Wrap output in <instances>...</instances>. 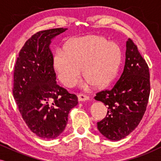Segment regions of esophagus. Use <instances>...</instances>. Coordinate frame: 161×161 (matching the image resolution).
Segmentation results:
<instances>
[{"mask_svg":"<svg viewBox=\"0 0 161 161\" xmlns=\"http://www.w3.org/2000/svg\"><path fill=\"white\" fill-rule=\"evenodd\" d=\"M78 99L79 102H83V101H86V100H89V97L87 95H85V94H80L78 95Z\"/></svg>","mask_w":161,"mask_h":161,"instance_id":"esophagus-1","label":"esophagus"}]
</instances>
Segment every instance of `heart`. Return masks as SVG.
<instances>
[{
    "label": "heart",
    "mask_w": 161,
    "mask_h": 161,
    "mask_svg": "<svg viewBox=\"0 0 161 161\" xmlns=\"http://www.w3.org/2000/svg\"><path fill=\"white\" fill-rule=\"evenodd\" d=\"M121 61L122 51L117 44L98 35H88L71 39L65 47L57 48L53 67L65 86L71 87L77 82L82 68L84 84L101 88L114 80Z\"/></svg>",
    "instance_id": "obj_1"
}]
</instances>
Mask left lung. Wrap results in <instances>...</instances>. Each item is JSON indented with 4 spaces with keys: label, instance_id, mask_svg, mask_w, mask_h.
I'll return each instance as SVG.
<instances>
[{
    "label": "left lung",
    "instance_id": "8db88e82",
    "mask_svg": "<svg viewBox=\"0 0 161 161\" xmlns=\"http://www.w3.org/2000/svg\"><path fill=\"white\" fill-rule=\"evenodd\" d=\"M150 93L149 67L130 39L126 42L124 70L111 90L98 92L94 99L108 108L97 129L107 139L119 141L138 126L146 111Z\"/></svg>",
    "mask_w": 161,
    "mask_h": 161
}]
</instances>
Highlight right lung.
<instances>
[{"mask_svg": "<svg viewBox=\"0 0 161 161\" xmlns=\"http://www.w3.org/2000/svg\"><path fill=\"white\" fill-rule=\"evenodd\" d=\"M67 28L42 31L26 41L17 59L13 95L23 119L33 133L54 139L64 130L76 95L57 85L50 45Z\"/></svg>", "mask_w": 161, "mask_h": 161, "instance_id": "1", "label": "right lung"}]
</instances>
